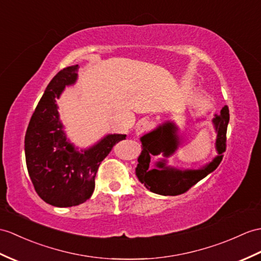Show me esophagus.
<instances>
[{"instance_id": "esophagus-1", "label": "esophagus", "mask_w": 261, "mask_h": 261, "mask_svg": "<svg viewBox=\"0 0 261 261\" xmlns=\"http://www.w3.org/2000/svg\"><path fill=\"white\" fill-rule=\"evenodd\" d=\"M151 125H152V123H151L150 121H148V120H141L140 122H139L136 125V129H135L136 136H140V135H142L143 132L148 131L151 128Z\"/></svg>"}]
</instances>
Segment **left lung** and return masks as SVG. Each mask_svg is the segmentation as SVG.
Wrapping results in <instances>:
<instances>
[{"mask_svg":"<svg viewBox=\"0 0 261 261\" xmlns=\"http://www.w3.org/2000/svg\"><path fill=\"white\" fill-rule=\"evenodd\" d=\"M203 120L205 118H198L196 122ZM211 123L217 135L215 142L217 155L198 169L178 168L169 165L168 159L175 153L181 142L179 128L173 121H165L153 130L143 135L140 138L142 150L138 156L136 168V175L139 181L153 193L162 196H177L186 192L209 173L214 172L220 165L222 153L226 150V133L229 123V109L227 106L221 109L219 114H215ZM159 154L163 156L154 164L153 167H151L150 156Z\"/></svg>","mask_w":261,"mask_h":261,"instance_id":"left-lung-1","label":"left lung"}]
</instances>
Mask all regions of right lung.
Segmentation results:
<instances>
[{
	"mask_svg": "<svg viewBox=\"0 0 261 261\" xmlns=\"http://www.w3.org/2000/svg\"><path fill=\"white\" fill-rule=\"evenodd\" d=\"M77 65L64 68L44 91L30 120L24 140L29 175L36 193L54 207L83 203L94 190L101 161L125 135L108 133L87 148L76 147L66 136L57 99L77 81Z\"/></svg>",
	"mask_w": 261,
	"mask_h": 261,
	"instance_id": "1",
	"label": "right lung"
}]
</instances>
